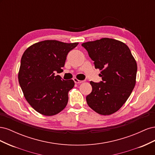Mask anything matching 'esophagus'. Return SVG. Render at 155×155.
I'll use <instances>...</instances> for the list:
<instances>
[{
  "mask_svg": "<svg viewBox=\"0 0 155 155\" xmlns=\"http://www.w3.org/2000/svg\"><path fill=\"white\" fill-rule=\"evenodd\" d=\"M74 83H76V84H78V83H81L83 82V81L78 80V79H76V78H74Z\"/></svg>",
  "mask_w": 155,
  "mask_h": 155,
  "instance_id": "esophagus-1",
  "label": "esophagus"
}]
</instances>
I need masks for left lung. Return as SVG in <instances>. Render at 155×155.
Instances as JSON below:
<instances>
[{
	"label": "left lung",
	"mask_w": 155,
	"mask_h": 155,
	"mask_svg": "<svg viewBox=\"0 0 155 155\" xmlns=\"http://www.w3.org/2000/svg\"><path fill=\"white\" fill-rule=\"evenodd\" d=\"M101 70L102 81H91L92 91L86 97L88 105L98 114L110 115L118 110L130 96L136 83L137 62L125 43L103 38L81 45Z\"/></svg>",
	"instance_id": "1"
}]
</instances>
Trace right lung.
I'll list each match as a JSON object with an SVG mask.
<instances>
[{"instance_id": "1", "label": "right lung", "mask_w": 155, "mask_h": 155, "mask_svg": "<svg viewBox=\"0 0 155 155\" xmlns=\"http://www.w3.org/2000/svg\"><path fill=\"white\" fill-rule=\"evenodd\" d=\"M78 45L46 40L31 45L23 54L18 82L27 101L40 114L53 116L67 106L74 81L64 80L55 72L62 70L68 52Z\"/></svg>"}]
</instances>
